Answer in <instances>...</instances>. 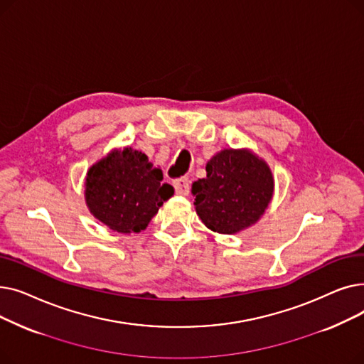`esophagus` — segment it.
<instances>
[{"label":"esophagus","mask_w":364,"mask_h":364,"mask_svg":"<svg viewBox=\"0 0 364 364\" xmlns=\"http://www.w3.org/2000/svg\"><path fill=\"white\" fill-rule=\"evenodd\" d=\"M172 186H174L176 192H177L178 195L186 196V195L188 193V180H187L186 177H180V178L174 180V181H172Z\"/></svg>","instance_id":"esophagus-1"}]
</instances>
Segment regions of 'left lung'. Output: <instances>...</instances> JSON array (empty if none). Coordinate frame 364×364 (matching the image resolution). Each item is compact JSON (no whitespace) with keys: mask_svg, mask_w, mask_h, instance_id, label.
Wrapping results in <instances>:
<instances>
[{"mask_svg":"<svg viewBox=\"0 0 364 364\" xmlns=\"http://www.w3.org/2000/svg\"><path fill=\"white\" fill-rule=\"evenodd\" d=\"M273 192L270 166L247 149L218 151L206 164V177L192 184L199 218L221 235H235L255 224Z\"/></svg>","mask_w":364,"mask_h":364,"instance_id":"1","label":"left lung"}]
</instances>
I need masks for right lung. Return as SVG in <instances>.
Masks as SVG:
<instances>
[{
	"label": "right lung",
	"instance_id": "obj_1",
	"mask_svg": "<svg viewBox=\"0 0 364 364\" xmlns=\"http://www.w3.org/2000/svg\"><path fill=\"white\" fill-rule=\"evenodd\" d=\"M162 169L132 147L114 149L87 172L85 202L90 213L118 233H140L174 195L162 184Z\"/></svg>",
	"mask_w": 364,
	"mask_h": 364
}]
</instances>
